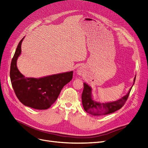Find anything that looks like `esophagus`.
Segmentation results:
<instances>
[{"mask_svg":"<svg viewBox=\"0 0 148 148\" xmlns=\"http://www.w3.org/2000/svg\"><path fill=\"white\" fill-rule=\"evenodd\" d=\"M79 74H80V71H79Z\"/></svg>","mask_w":148,"mask_h":148,"instance_id":"34e87169","label":"esophagus"}]
</instances>
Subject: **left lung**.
<instances>
[{
	"mask_svg": "<svg viewBox=\"0 0 148 148\" xmlns=\"http://www.w3.org/2000/svg\"><path fill=\"white\" fill-rule=\"evenodd\" d=\"M135 77L134 79V82ZM84 90L82 94V100L84 110L92 115L100 116L110 114L119 110L125 104L127 100L132 87L130 89L128 93L121 99L112 102L99 103L92 101L91 98V88L86 84H84Z\"/></svg>",
	"mask_w": 148,
	"mask_h": 148,
	"instance_id": "obj_1",
	"label": "left lung"
}]
</instances>
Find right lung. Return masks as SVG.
Returning <instances> with one entry per match:
<instances>
[{
	"label": "right lung",
	"mask_w": 148,
	"mask_h": 148,
	"mask_svg": "<svg viewBox=\"0 0 148 148\" xmlns=\"http://www.w3.org/2000/svg\"><path fill=\"white\" fill-rule=\"evenodd\" d=\"M24 38L19 42L11 62V82L15 95L24 106L37 110H46L56 101L63 86L72 80L73 71L40 79L25 78L16 66Z\"/></svg>",
	"instance_id": "add662e5"
}]
</instances>
